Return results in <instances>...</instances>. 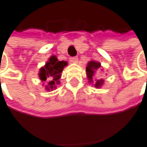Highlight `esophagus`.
I'll use <instances>...</instances> for the list:
<instances>
[{
	"label": "esophagus",
	"mask_w": 147,
	"mask_h": 147,
	"mask_svg": "<svg viewBox=\"0 0 147 147\" xmlns=\"http://www.w3.org/2000/svg\"><path fill=\"white\" fill-rule=\"evenodd\" d=\"M69 61H70V62H71V63H78V58L77 57H71Z\"/></svg>",
	"instance_id": "1"
}]
</instances>
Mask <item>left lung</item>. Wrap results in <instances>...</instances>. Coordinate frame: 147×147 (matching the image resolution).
Wrapping results in <instances>:
<instances>
[{
  "instance_id": "8db88e82",
  "label": "left lung",
  "mask_w": 147,
  "mask_h": 147,
  "mask_svg": "<svg viewBox=\"0 0 147 147\" xmlns=\"http://www.w3.org/2000/svg\"><path fill=\"white\" fill-rule=\"evenodd\" d=\"M101 67V64L95 61H90L86 67V73L88 82L89 83H93L95 88H100L104 83V80L103 78H97ZM101 70H103V69Z\"/></svg>"
}]
</instances>
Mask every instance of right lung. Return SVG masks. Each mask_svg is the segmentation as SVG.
Masks as SVG:
<instances>
[{
	"label": "right lung",
	"instance_id": "1",
	"mask_svg": "<svg viewBox=\"0 0 147 147\" xmlns=\"http://www.w3.org/2000/svg\"><path fill=\"white\" fill-rule=\"evenodd\" d=\"M68 65L65 61H58L56 56L50 57L48 61L41 67L39 72V79L43 82H47L48 85H45V89L51 91L57 88V85L60 84V78L64 68Z\"/></svg>",
	"mask_w": 147,
	"mask_h": 147
}]
</instances>
